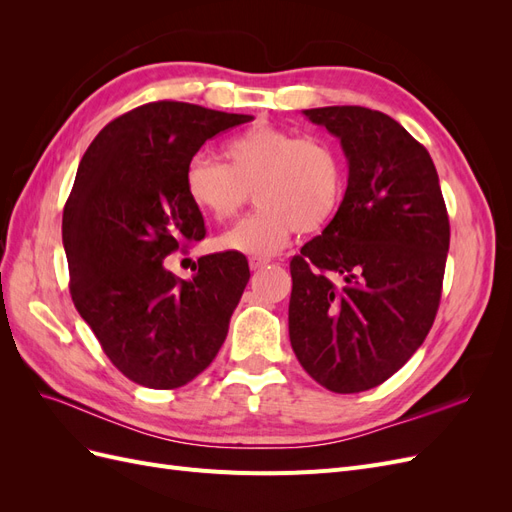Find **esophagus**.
Masks as SVG:
<instances>
[{
	"mask_svg": "<svg viewBox=\"0 0 512 512\" xmlns=\"http://www.w3.org/2000/svg\"><path fill=\"white\" fill-rule=\"evenodd\" d=\"M267 265H269L267 258H250V269L252 271H260V269H265Z\"/></svg>",
	"mask_w": 512,
	"mask_h": 512,
	"instance_id": "esophagus-1",
	"label": "esophagus"
}]
</instances>
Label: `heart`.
<instances>
[{"instance_id": "b5f03b06", "label": "heart", "mask_w": 512, "mask_h": 512, "mask_svg": "<svg viewBox=\"0 0 512 512\" xmlns=\"http://www.w3.org/2000/svg\"><path fill=\"white\" fill-rule=\"evenodd\" d=\"M222 160L192 158L183 173L185 196L215 222L237 218L250 192L256 198L258 211L224 232L220 250L277 254L294 230H322L344 203V158L327 138L260 123L226 141Z\"/></svg>"}]
</instances>
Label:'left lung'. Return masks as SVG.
Instances as JSON below:
<instances>
[{"label": "left lung", "instance_id": "left-lung-1", "mask_svg": "<svg viewBox=\"0 0 512 512\" xmlns=\"http://www.w3.org/2000/svg\"><path fill=\"white\" fill-rule=\"evenodd\" d=\"M348 160L344 203L290 260V344L333 393L389 380L438 314L451 226L429 151L363 106L307 108Z\"/></svg>", "mask_w": 512, "mask_h": 512}]
</instances>
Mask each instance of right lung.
Segmentation results:
<instances>
[{"mask_svg":"<svg viewBox=\"0 0 512 512\" xmlns=\"http://www.w3.org/2000/svg\"><path fill=\"white\" fill-rule=\"evenodd\" d=\"M252 119L149 102L104 126L76 170L61 222L72 301L111 363L147 389H179L211 365L250 282L239 252L198 258L192 280L164 258L207 232L185 196V166Z\"/></svg>","mask_w":512,"mask_h":512,"instance_id":"right-lung-1","label":"right lung"}]
</instances>
